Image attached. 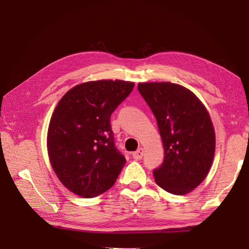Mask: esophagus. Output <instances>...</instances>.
I'll use <instances>...</instances> for the list:
<instances>
[{
  "label": "esophagus",
  "mask_w": 249,
  "mask_h": 249,
  "mask_svg": "<svg viewBox=\"0 0 249 249\" xmlns=\"http://www.w3.org/2000/svg\"><path fill=\"white\" fill-rule=\"evenodd\" d=\"M143 155H144V149L143 148H140L135 151V153H133V158L135 160H141L142 158H143Z\"/></svg>",
  "instance_id": "34e87169"
}]
</instances>
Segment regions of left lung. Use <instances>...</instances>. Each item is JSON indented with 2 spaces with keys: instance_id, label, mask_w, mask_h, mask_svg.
<instances>
[{
  "instance_id": "8db88e82",
  "label": "left lung",
  "mask_w": 249,
  "mask_h": 249,
  "mask_svg": "<svg viewBox=\"0 0 249 249\" xmlns=\"http://www.w3.org/2000/svg\"><path fill=\"white\" fill-rule=\"evenodd\" d=\"M139 92L153 111L164 148L154 170L157 185L173 195H186L205 178L215 154V131L196 96L172 83L139 84Z\"/></svg>"
}]
</instances>
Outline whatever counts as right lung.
<instances>
[{"label":"right lung","instance_id":"add662e5","mask_svg":"<svg viewBox=\"0 0 249 249\" xmlns=\"http://www.w3.org/2000/svg\"><path fill=\"white\" fill-rule=\"evenodd\" d=\"M133 87L118 79L80 84L54 108L47 136L49 160L75 195L100 196L117 180L125 158L115 145L110 116Z\"/></svg>","mask_w":249,"mask_h":249}]
</instances>
